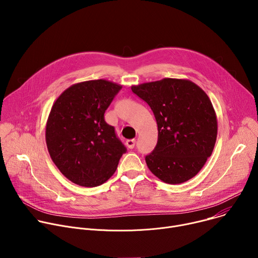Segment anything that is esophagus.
Segmentation results:
<instances>
[{
    "mask_svg": "<svg viewBox=\"0 0 258 258\" xmlns=\"http://www.w3.org/2000/svg\"><path fill=\"white\" fill-rule=\"evenodd\" d=\"M125 144H126V146H127V148H128V149H133L134 147H135V145H136V140H135V139L127 140Z\"/></svg>",
    "mask_w": 258,
    "mask_h": 258,
    "instance_id": "obj_1",
    "label": "esophagus"
}]
</instances>
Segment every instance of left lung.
Returning <instances> with one entry per match:
<instances>
[{
  "mask_svg": "<svg viewBox=\"0 0 258 258\" xmlns=\"http://www.w3.org/2000/svg\"><path fill=\"white\" fill-rule=\"evenodd\" d=\"M132 91L150 106L158 126L157 145L145 158L151 172L172 185L195 176L217 136L216 114L206 93L177 79L133 86Z\"/></svg>",
  "mask_w": 258,
  "mask_h": 258,
  "instance_id": "left-lung-1",
  "label": "left lung"
}]
</instances>
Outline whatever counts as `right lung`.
Segmentation results:
<instances>
[{"label": "right lung", "instance_id": "obj_1", "mask_svg": "<svg viewBox=\"0 0 258 258\" xmlns=\"http://www.w3.org/2000/svg\"><path fill=\"white\" fill-rule=\"evenodd\" d=\"M121 88L106 80L79 83L52 106L46 125L48 151L62 174L79 186L102 185L126 151L114 127L104 119Z\"/></svg>", "mask_w": 258, "mask_h": 258}]
</instances>
